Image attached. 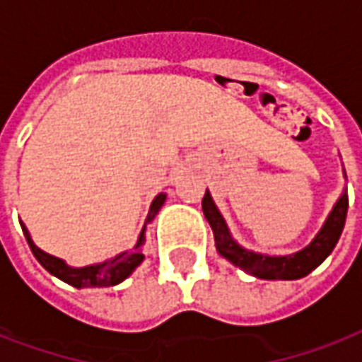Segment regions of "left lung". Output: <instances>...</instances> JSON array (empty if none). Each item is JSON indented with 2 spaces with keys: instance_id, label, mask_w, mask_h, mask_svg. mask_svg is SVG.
Segmentation results:
<instances>
[{
  "instance_id": "8db88e82",
  "label": "left lung",
  "mask_w": 362,
  "mask_h": 362,
  "mask_svg": "<svg viewBox=\"0 0 362 362\" xmlns=\"http://www.w3.org/2000/svg\"><path fill=\"white\" fill-rule=\"evenodd\" d=\"M203 215L213 228L215 234L216 251L221 253L224 259H228L230 263L235 264L238 269L245 270L247 274L263 280H297L309 274L310 270H315L318 264L322 263L326 257L330 255L332 249L336 247L341 230L345 226V216H347V207H349V197L347 194H341L330 215L324 222L315 240L301 251L291 253V255L282 257H270L261 255L255 251L243 249L240 243L235 242L232 234H230L226 222L222 218L221 211L216 209L215 202L209 192L203 195Z\"/></svg>"
}]
</instances>
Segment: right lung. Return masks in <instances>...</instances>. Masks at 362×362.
I'll return each mask as SVG.
<instances>
[{
  "mask_svg": "<svg viewBox=\"0 0 362 362\" xmlns=\"http://www.w3.org/2000/svg\"><path fill=\"white\" fill-rule=\"evenodd\" d=\"M167 199V195L159 194L151 203V207H149V213H147L146 224L147 222H151L155 218V215L159 213V209L163 207V203ZM23 232L24 238H26V242L30 245L32 253L34 257L38 259V263L44 267L47 272H52L53 276H57L59 280H63V282L71 284L74 288H107V286H117L120 284L124 278H128L132 274L136 267L144 261V253L140 251V247L146 242V226L141 230L140 238H138V243L134 245L132 251H124V253H120V255L113 257V259H109L105 263H99V264H90V267H82V269H74V267H69V264L63 261V259H57V257L49 255V253H45L40 247L34 245L32 242L30 234H28V230L24 224Z\"/></svg>",
  "mask_w": 362,
  "mask_h": 362,
  "instance_id": "add662e5",
  "label": "right lung"
}]
</instances>
